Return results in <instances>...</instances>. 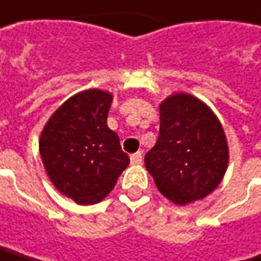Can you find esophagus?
I'll list each match as a JSON object with an SVG mask.
<instances>
[{
    "label": "esophagus",
    "instance_id": "obj_1",
    "mask_svg": "<svg viewBox=\"0 0 261 261\" xmlns=\"http://www.w3.org/2000/svg\"><path fill=\"white\" fill-rule=\"evenodd\" d=\"M130 160H131V164H140V163H142V152L139 151V152L133 154L130 156Z\"/></svg>",
    "mask_w": 261,
    "mask_h": 261
}]
</instances>
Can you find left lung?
<instances>
[{"mask_svg":"<svg viewBox=\"0 0 261 261\" xmlns=\"http://www.w3.org/2000/svg\"><path fill=\"white\" fill-rule=\"evenodd\" d=\"M228 146L218 118L199 98L175 94L160 105V133L145 155L158 191L176 204L201 200L221 182Z\"/></svg>","mask_w":261,"mask_h":261,"instance_id":"1","label":"left lung"}]
</instances>
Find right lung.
Instances as JSON below:
<instances>
[{"label": "right lung", "mask_w": 261, "mask_h": 261, "mask_svg": "<svg viewBox=\"0 0 261 261\" xmlns=\"http://www.w3.org/2000/svg\"><path fill=\"white\" fill-rule=\"evenodd\" d=\"M112 94L86 89L68 98L46 122L40 155L57 190L79 204L103 200L130 164L107 127Z\"/></svg>", "instance_id": "right-lung-1"}]
</instances>
